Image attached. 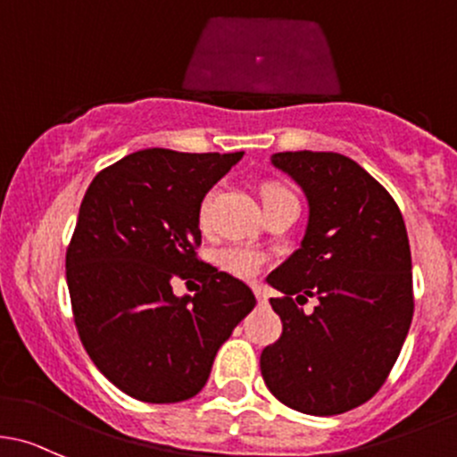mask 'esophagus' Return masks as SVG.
Listing matches in <instances>:
<instances>
[{
    "instance_id": "1",
    "label": "esophagus",
    "mask_w": 457,
    "mask_h": 457,
    "mask_svg": "<svg viewBox=\"0 0 457 457\" xmlns=\"http://www.w3.org/2000/svg\"><path fill=\"white\" fill-rule=\"evenodd\" d=\"M253 293H256V297H258V302H261V304H267L269 295H267V291L262 289V287H253Z\"/></svg>"
}]
</instances>
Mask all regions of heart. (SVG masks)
Masks as SVG:
<instances>
[{
	"instance_id": "heart-1",
	"label": "heart",
	"mask_w": 457,
	"mask_h": 457,
	"mask_svg": "<svg viewBox=\"0 0 457 457\" xmlns=\"http://www.w3.org/2000/svg\"><path fill=\"white\" fill-rule=\"evenodd\" d=\"M287 188L278 184H267L262 186V205L271 204L278 196L287 195ZM216 265H219L223 271L232 273L237 278H253L261 267L265 265V256L261 252L252 247H243V245H232V247H223L219 253H216Z\"/></svg>"
}]
</instances>
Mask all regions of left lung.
<instances>
[{"instance_id":"obj_1","label":"left lung","mask_w":457,"mask_h":457,"mask_svg":"<svg viewBox=\"0 0 457 457\" xmlns=\"http://www.w3.org/2000/svg\"><path fill=\"white\" fill-rule=\"evenodd\" d=\"M306 196L300 247L267 285L282 337L261 354L269 392L291 410L335 416L370 401L396 363L414 315L405 220L390 192L339 153H276ZM320 304L311 316L296 305ZM298 303L295 305V302Z\"/></svg>"}]
</instances>
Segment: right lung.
<instances>
[{
	"label": "right lung",
	"mask_w": 457,
	"mask_h": 457,
	"mask_svg": "<svg viewBox=\"0 0 457 457\" xmlns=\"http://www.w3.org/2000/svg\"><path fill=\"white\" fill-rule=\"evenodd\" d=\"M243 155L144 148L85 192L65 256L76 328L96 368L137 401L199 394L219 348L256 306L243 280L195 253L201 201ZM175 277L202 287L179 298Z\"/></svg>",
	"instance_id": "obj_1"
}]
</instances>
